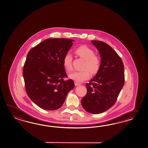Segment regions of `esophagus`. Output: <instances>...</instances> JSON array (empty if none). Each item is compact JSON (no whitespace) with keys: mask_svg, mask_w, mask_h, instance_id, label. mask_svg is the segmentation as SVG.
<instances>
[{"mask_svg":"<svg viewBox=\"0 0 148 148\" xmlns=\"http://www.w3.org/2000/svg\"><path fill=\"white\" fill-rule=\"evenodd\" d=\"M75 86H78V85H81L80 83H79V82H75Z\"/></svg>","mask_w":148,"mask_h":148,"instance_id":"obj_1","label":"esophagus"}]
</instances>
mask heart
Returning a JSON list of instances; mask_svg holds the SVG:
<instances>
[{
    "instance_id": "obj_1",
    "label": "heart",
    "mask_w": 148,
    "mask_h": 148,
    "mask_svg": "<svg viewBox=\"0 0 148 148\" xmlns=\"http://www.w3.org/2000/svg\"><path fill=\"white\" fill-rule=\"evenodd\" d=\"M75 53L79 58L84 60L82 66L83 70L71 73L69 75L70 78L77 82H82L89 78V71L92 74L99 71L101 61L99 56L95 54L94 51L92 48L86 46H81L76 48ZM72 62V55L69 53H66L63 59V64L66 71L71 72L73 70Z\"/></svg>"
}]
</instances>
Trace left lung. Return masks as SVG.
Masks as SVG:
<instances>
[{"label":"left lung","mask_w":148,"mask_h":148,"mask_svg":"<svg viewBox=\"0 0 148 148\" xmlns=\"http://www.w3.org/2000/svg\"><path fill=\"white\" fill-rule=\"evenodd\" d=\"M91 42L99 51L101 64L95 76L86 84L87 92L81 102L87 112L101 114L114 106L124 86V66L120 56L107 43Z\"/></svg>","instance_id":"obj_1"}]
</instances>
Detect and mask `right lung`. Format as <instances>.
<instances>
[{
	"instance_id": "right-lung-1",
	"label": "right lung",
	"mask_w": 148,
	"mask_h": 148,
	"mask_svg": "<svg viewBox=\"0 0 148 148\" xmlns=\"http://www.w3.org/2000/svg\"><path fill=\"white\" fill-rule=\"evenodd\" d=\"M72 39H47L28 53L23 69L28 96L44 110L61 108L69 92L75 87L68 78L63 64L65 54L73 45Z\"/></svg>"
}]
</instances>
